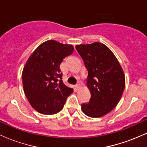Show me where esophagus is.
<instances>
[{"instance_id": "obj_1", "label": "esophagus", "mask_w": 147, "mask_h": 147, "mask_svg": "<svg viewBox=\"0 0 147 147\" xmlns=\"http://www.w3.org/2000/svg\"><path fill=\"white\" fill-rule=\"evenodd\" d=\"M80 86H81L80 84H77V85L75 86V88H77V89H79V88H80Z\"/></svg>"}]
</instances>
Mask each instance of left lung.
Wrapping results in <instances>:
<instances>
[{"instance_id": "left-lung-1", "label": "left lung", "mask_w": 147, "mask_h": 147, "mask_svg": "<svg viewBox=\"0 0 147 147\" xmlns=\"http://www.w3.org/2000/svg\"><path fill=\"white\" fill-rule=\"evenodd\" d=\"M88 70L90 102L82 110L90 117L105 115L117 105L125 88V76L113 52L99 42L76 45Z\"/></svg>"}]
</instances>
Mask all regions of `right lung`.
<instances>
[{"label":"right lung","instance_id":"1","mask_svg":"<svg viewBox=\"0 0 147 147\" xmlns=\"http://www.w3.org/2000/svg\"><path fill=\"white\" fill-rule=\"evenodd\" d=\"M73 51L72 45L48 40L41 43L27 61L22 73L23 90L37 112L57 113L73 92V89L63 84L59 68L63 59Z\"/></svg>","mask_w":147,"mask_h":147}]
</instances>
